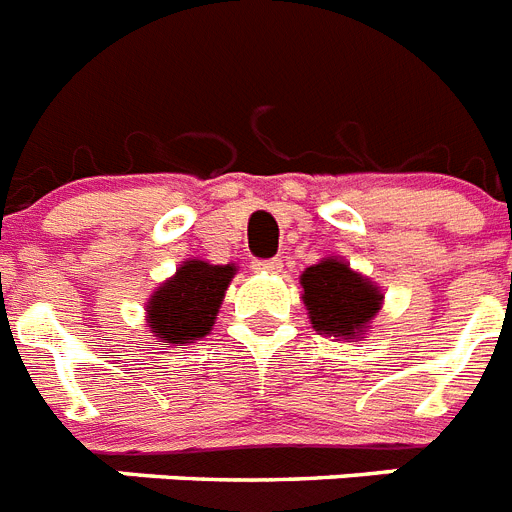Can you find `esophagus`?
<instances>
[{"mask_svg": "<svg viewBox=\"0 0 512 512\" xmlns=\"http://www.w3.org/2000/svg\"><path fill=\"white\" fill-rule=\"evenodd\" d=\"M251 269H256V272H272L274 274L282 269V259H253Z\"/></svg>", "mask_w": 512, "mask_h": 512, "instance_id": "obj_1", "label": "esophagus"}]
</instances>
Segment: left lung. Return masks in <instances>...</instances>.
<instances>
[{"mask_svg": "<svg viewBox=\"0 0 512 512\" xmlns=\"http://www.w3.org/2000/svg\"><path fill=\"white\" fill-rule=\"evenodd\" d=\"M303 303L316 332L356 340L377 316L382 293L348 264L324 259L301 274Z\"/></svg>", "mask_w": 512, "mask_h": 512, "instance_id": "1", "label": "left lung"}]
</instances>
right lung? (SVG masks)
Segmentation results:
<instances>
[{"label": "right lung", "mask_w": 512, "mask_h": 512, "mask_svg": "<svg viewBox=\"0 0 512 512\" xmlns=\"http://www.w3.org/2000/svg\"><path fill=\"white\" fill-rule=\"evenodd\" d=\"M235 266L185 261L149 301V327L164 342H190L209 335Z\"/></svg>", "instance_id": "obj_1"}]
</instances>
